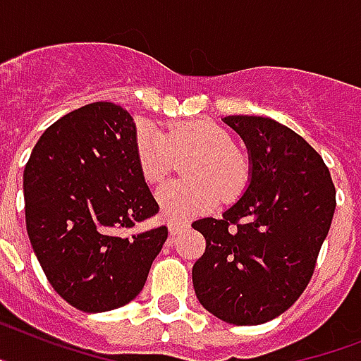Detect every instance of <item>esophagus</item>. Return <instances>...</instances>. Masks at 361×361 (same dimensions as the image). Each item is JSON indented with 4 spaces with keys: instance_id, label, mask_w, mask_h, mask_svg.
I'll use <instances>...</instances> for the list:
<instances>
[{
    "instance_id": "esophagus-1",
    "label": "esophagus",
    "mask_w": 361,
    "mask_h": 361,
    "mask_svg": "<svg viewBox=\"0 0 361 361\" xmlns=\"http://www.w3.org/2000/svg\"><path fill=\"white\" fill-rule=\"evenodd\" d=\"M168 227H169V232H171V234H173V236H175V234H180V232L186 231V228L190 227V225H188L186 221H171L168 225Z\"/></svg>"
}]
</instances>
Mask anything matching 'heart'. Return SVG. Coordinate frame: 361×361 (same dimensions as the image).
Masks as SVG:
<instances>
[{"label": "heart", "mask_w": 361, "mask_h": 361, "mask_svg": "<svg viewBox=\"0 0 361 361\" xmlns=\"http://www.w3.org/2000/svg\"><path fill=\"white\" fill-rule=\"evenodd\" d=\"M134 151L142 177L159 184L168 177L173 157L190 154L183 173L188 180L164 184L157 202L164 219L186 221L217 207L219 199L234 201L249 183V164L231 145V136L208 120L173 123L164 134L151 121H140Z\"/></svg>", "instance_id": "1"}]
</instances>
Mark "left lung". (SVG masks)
I'll use <instances>...</instances> for the list:
<instances>
[{"label": "left lung", "mask_w": 361, "mask_h": 361, "mask_svg": "<svg viewBox=\"0 0 361 361\" xmlns=\"http://www.w3.org/2000/svg\"><path fill=\"white\" fill-rule=\"evenodd\" d=\"M249 153V184L221 219L192 225L207 240L193 264L199 302L225 323L275 319L306 290L336 210L321 154L264 116H227Z\"/></svg>", "instance_id": "1"}]
</instances>
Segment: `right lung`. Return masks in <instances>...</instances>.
<instances>
[{"label":"right lung","instance_id":"add662e5","mask_svg":"<svg viewBox=\"0 0 361 361\" xmlns=\"http://www.w3.org/2000/svg\"><path fill=\"white\" fill-rule=\"evenodd\" d=\"M133 116L97 101L47 127L23 171L25 225L49 284L97 314L142 291L168 228L133 232L159 212L134 151Z\"/></svg>","mask_w":361,"mask_h":361}]
</instances>
